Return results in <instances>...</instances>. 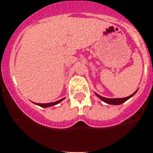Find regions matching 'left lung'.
<instances>
[{"label": "left lung", "instance_id": "8db88e82", "mask_svg": "<svg viewBox=\"0 0 153 153\" xmlns=\"http://www.w3.org/2000/svg\"><path fill=\"white\" fill-rule=\"evenodd\" d=\"M136 92V91H135ZM135 92H134L132 95H129L128 97H126V98H122V99H107V98H104V97H102L101 95H98L97 93H95V95L97 96L100 98L103 102H106V103H108V104H111V105H120V104H123V102H125L126 101L128 100V99H130L131 97L133 96L135 94Z\"/></svg>", "mask_w": 153, "mask_h": 153}]
</instances>
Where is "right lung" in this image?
Wrapping results in <instances>:
<instances>
[{"instance_id":"obj_1","label":"right lung","mask_w":153,"mask_h":153,"mask_svg":"<svg viewBox=\"0 0 153 153\" xmlns=\"http://www.w3.org/2000/svg\"><path fill=\"white\" fill-rule=\"evenodd\" d=\"M64 99H65V98H64V99H61V100L57 101V102H51V103H46V104H42V103H37L36 105H39V106H42V107H44V108H47V107H51V106L55 105L58 104L59 102H61L62 100H64Z\"/></svg>"}]
</instances>
